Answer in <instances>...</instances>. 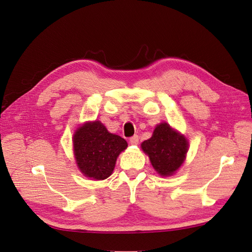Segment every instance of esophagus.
<instances>
[{
	"mask_svg": "<svg viewBox=\"0 0 252 252\" xmlns=\"http://www.w3.org/2000/svg\"><path fill=\"white\" fill-rule=\"evenodd\" d=\"M129 142H131V144H133V145L138 144V142H139V136L138 135L132 136L131 138H129Z\"/></svg>",
	"mask_w": 252,
	"mask_h": 252,
	"instance_id": "34e87169",
	"label": "esophagus"
}]
</instances>
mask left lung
Wrapping results in <instances>:
<instances>
[{
  "instance_id": "1",
  "label": "left lung",
  "mask_w": 252,
  "mask_h": 252,
  "mask_svg": "<svg viewBox=\"0 0 252 252\" xmlns=\"http://www.w3.org/2000/svg\"><path fill=\"white\" fill-rule=\"evenodd\" d=\"M141 148L158 174L170 176L183 163L189 142L164 123L156 126L150 139L141 143Z\"/></svg>"
}]
</instances>
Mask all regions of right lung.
<instances>
[{"instance_id": "right-lung-1", "label": "right lung", "mask_w": 252, "mask_h": 252, "mask_svg": "<svg viewBox=\"0 0 252 252\" xmlns=\"http://www.w3.org/2000/svg\"><path fill=\"white\" fill-rule=\"evenodd\" d=\"M73 145L80 172L95 180H103L111 176L118 155L127 143L120 136L109 133L99 121H94L77 129Z\"/></svg>"}]
</instances>
